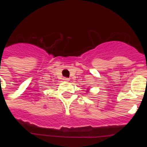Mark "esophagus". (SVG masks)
<instances>
[{
  "label": "esophagus",
  "mask_w": 147,
  "mask_h": 147,
  "mask_svg": "<svg viewBox=\"0 0 147 147\" xmlns=\"http://www.w3.org/2000/svg\"><path fill=\"white\" fill-rule=\"evenodd\" d=\"M62 80H63V81L64 82H69L70 81V79H68V78H67V77H64L63 79H62Z\"/></svg>",
  "instance_id": "1"
}]
</instances>
